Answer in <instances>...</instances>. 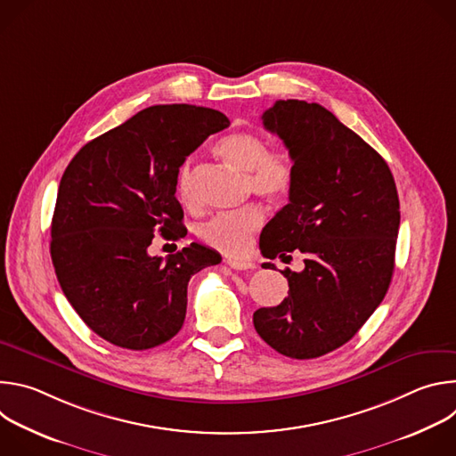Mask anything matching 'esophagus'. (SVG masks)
<instances>
[{
  "instance_id": "esophagus-1",
  "label": "esophagus",
  "mask_w": 456,
  "mask_h": 456,
  "mask_svg": "<svg viewBox=\"0 0 456 456\" xmlns=\"http://www.w3.org/2000/svg\"><path fill=\"white\" fill-rule=\"evenodd\" d=\"M225 264L234 269V271H248V269H254V264L247 262V259H238V257H227Z\"/></svg>"
}]
</instances>
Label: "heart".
<instances>
[{"mask_svg": "<svg viewBox=\"0 0 456 456\" xmlns=\"http://www.w3.org/2000/svg\"><path fill=\"white\" fill-rule=\"evenodd\" d=\"M267 148V141L248 129L232 132L216 142V153L229 166L245 173L252 192L273 202H283L296 185V164L289 151ZM176 191L183 206L192 208L197 204L191 162L180 167ZM264 209L257 204H248L240 211L215 216L200 229V238L218 250L240 254L247 248L250 234L264 225Z\"/></svg>", "mask_w": 456, "mask_h": 456, "instance_id": "heart-1", "label": "heart"}]
</instances>
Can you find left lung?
<instances>
[{"instance_id": "8db88e82", "label": "left lung", "mask_w": 456, "mask_h": 456, "mask_svg": "<svg viewBox=\"0 0 456 456\" xmlns=\"http://www.w3.org/2000/svg\"><path fill=\"white\" fill-rule=\"evenodd\" d=\"M262 120L294 159L296 185L259 248L269 259L296 248L306 257L301 273L281 271L289 296L256 310L252 321L276 352L314 359L348 343L384 299L395 267L399 194L384 159L321 104L276 101Z\"/></svg>"}]
</instances>
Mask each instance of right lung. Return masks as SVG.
Here are the masks:
<instances>
[{"label":"right lung","instance_id":"1","mask_svg":"<svg viewBox=\"0 0 456 456\" xmlns=\"http://www.w3.org/2000/svg\"><path fill=\"white\" fill-rule=\"evenodd\" d=\"M229 118L211 108L159 104L90 141L59 183L50 254L59 285L108 343L148 350L178 334L192 274L222 262L191 243L150 256L155 231L178 240L180 166Z\"/></svg>","mask_w":456,"mask_h":456}]
</instances>
